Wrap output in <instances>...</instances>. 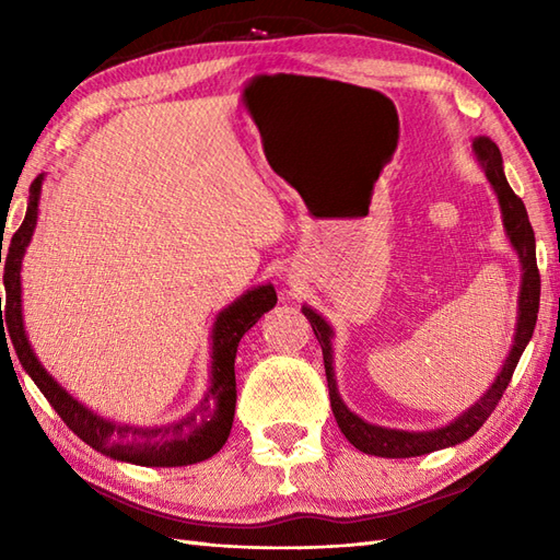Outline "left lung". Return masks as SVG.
<instances>
[{
	"instance_id": "left-lung-1",
	"label": "left lung",
	"mask_w": 560,
	"mask_h": 560,
	"mask_svg": "<svg viewBox=\"0 0 560 560\" xmlns=\"http://www.w3.org/2000/svg\"><path fill=\"white\" fill-rule=\"evenodd\" d=\"M471 151H474V159L479 161V165L486 173V180L491 183L493 192L498 197L505 235L517 253L520 267H522L513 349H510L501 373L495 375L491 387L483 392V397L474 401L467 411H462L457 419H452L447 425L433 428V431H401V428H387V425H375V423L363 421L361 416L353 413L339 397V387L335 377V355H331L335 353L331 351V337H335V329H331L327 319L317 311H313L311 305H303V315L307 317V323H311L319 347H323L331 411H335V419L341 428V433L347 435V440L353 447H359L361 452H365V455L389 457V459L421 457V455H428V452L459 445L464 440H469L486 423V419H489L491 411L495 409V404L501 401L510 377H513L515 368L520 363V355L534 335V325H537V313H539L541 279L537 269V243H534V231L527 217V209L522 205V199L513 192V187L508 185L501 149H498L489 137H479L474 139Z\"/></svg>"
}]
</instances>
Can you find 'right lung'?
Masks as SVG:
<instances>
[{"label":"right lung","mask_w":560,"mask_h":560,"mask_svg":"<svg viewBox=\"0 0 560 560\" xmlns=\"http://www.w3.org/2000/svg\"><path fill=\"white\" fill-rule=\"evenodd\" d=\"M43 175H38L31 185L26 219L19 225V231L11 235L9 249L4 255V323L0 339H11L16 349L23 371L52 404L71 431H74L83 443L98 450L101 455L110 459H120L139 467H187V464L205 462L217 455L231 435L233 413H235V351L245 331L253 327L257 319L269 313L277 305V291L271 283H261L245 291L241 299H235L229 307L213 319L211 327V373L209 389L205 399L199 401L195 411H189L183 419L163 425H135V423H117L103 419L101 413L89 409L77 397L57 383V380L45 371L43 363L35 355L26 327H23L21 311V261L26 255V247L33 237L35 223H38V205H40ZM2 261V247H0ZM2 313V303H0Z\"/></svg>","instance_id":"add662e5"}]
</instances>
